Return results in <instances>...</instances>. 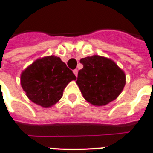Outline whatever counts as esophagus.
<instances>
[{"label":"esophagus","mask_w":153,"mask_h":153,"mask_svg":"<svg viewBox=\"0 0 153 153\" xmlns=\"http://www.w3.org/2000/svg\"><path fill=\"white\" fill-rule=\"evenodd\" d=\"M73 73H74L76 76H77V73H78L77 69H74V70H73Z\"/></svg>","instance_id":"1"}]
</instances>
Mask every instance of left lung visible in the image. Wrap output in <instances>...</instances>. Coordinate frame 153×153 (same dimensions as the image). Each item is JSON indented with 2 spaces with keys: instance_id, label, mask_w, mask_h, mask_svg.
Segmentation results:
<instances>
[{
  "instance_id": "1",
  "label": "left lung",
  "mask_w": 153,
  "mask_h": 153,
  "mask_svg": "<svg viewBox=\"0 0 153 153\" xmlns=\"http://www.w3.org/2000/svg\"><path fill=\"white\" fill-rule=\"evenodd\" d=\"M80 62L84 67L78 72L76 84L87 101L103 106L120 95L125 75L115 62L97 55L82 58Z\"/></svg>"
}]
</instances>
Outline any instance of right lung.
Masks as SVG:
<instances>
[{"label":"right lung","instance_id":"add662e5","mask_svg":"<svg viewBox=\"0 0 153 153\" xmlns=\"http://www.w3.org/2000/svg\"><path fill=\"white\" fill-rule=\"evenodd\" d=\"M76 77L60 57L50 56L36 60L24 71L21 86L36 105L51 107L59 101L68 84Z\"/></svg>","mask_w":153,"mask_h":153}]
</instances>
